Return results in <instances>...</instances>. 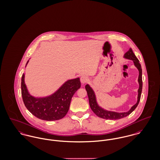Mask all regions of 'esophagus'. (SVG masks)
Returning a JSON list of instances; mask_svg holds the SVG:
<instances>
[{
	"label": "esophagus",
	"instance_id": "1",
	"mask_svg": "<svg viewBox=\"0 0 160 160\" xmlns=\"http://www.w3.org/2000/svg\"><path fill=\"white\" fill-rule=\"evenodd\" d=\"M88 81H89V78H88L87 76L83 75V76H82V77H81V78H80V82H81L82 83L85 84V83H87Z\"/></svg>",
	"mask_w": 160,
	"mask_h": 160
}]
</instances>
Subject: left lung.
<instances>
[{
	"label": "left lung",
	"mask_w": 160,
	"mask_h": 160,
	"mask_svg": "<svg viewBox=\"0 0 160 160\" xmlns=\"http://www.w3.org/2000/svg\"><path fill=\"white\" fill-rule=\"evenodd\" d=\"M124 58L132 60L134 62L135 66L137 68V69L139 71V77H138V82L139 87L138 89V101L135 105H134L130 110L127 112H116L114 111H110L103 110L101 107H100L97 103L96 96L94 94V91L89 86V85H86L85 86V89L87 91L88 96L89 98V103L90 107L92 111L98 116L99 118H101L102 119H111V120H117L119 119H122L127 116H128L130 114H131L133 111L135 110L136 108L139 104L141 95L142 92V68L141 66L139 63V61L136 58L135 55L134 54L132 49L130 48L128 51H127L125 55Z\"/></svg>",
	"instance_id": "1"
}]
</instances>
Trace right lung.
I'll use <instances>...</instances> for the list:
<instances>
[{
    "label": "right lung",
    "instance_id": "add662e5",
    "mask_svg": "<svg viewBox=\"0 0 160 160\" xmlns=\"http://www.w3.org/2000/svg\"><path fill=\"white\" fill-rule=\"evenodd\" d=\"M24 77V74H22L21 94L25 107L38 118L48 121L59 120L66 116L72 96L81 86L79 78L69 80L51 96L35 98L28 93Z\"/></svg>",
    "mask_w": 160,
    "mask_h": 160
}]
</instances>
